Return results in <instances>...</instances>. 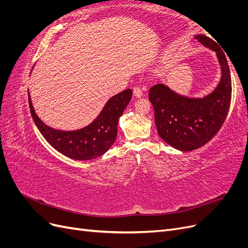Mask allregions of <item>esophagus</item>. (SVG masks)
<instances>
[{"label":"esophagus","instance_id":"1","mask_svg":"<svg viewBox=\"0 0 248 248\" xmlns=\"http://www.w3.org/2000/svg\"><path fill=\"white\" fill-rule=\"evenodd\" d=\"M133 96L136 97V98H140V97L142 96L141 90H140V88H138V87L134 88V89H133Z\"/></svg>","mask_w":248,"mask_h":248}]
</instances>
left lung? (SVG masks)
Returning <instances> with one entry per match:
<instances>
[{"mask_svg":"<svg viewBox=\"0 0 248 248\" xmlns=\"http://www.w3.org/2000/svg\"><path fill=\"white\" fill-rule=\"evenodd\" d=\"M194 38L216 54L221 70L217 87L200 98L179 94L166 84H157L149 91L159 137L183 152L202 147L218 132L227 118L232 97L231 73L223 50L205 35L199 34Z\"/></svg>","mask_w":248,"mask_h":248,"instance_id":"8db88e82","label":"left lung"}]
</instances>
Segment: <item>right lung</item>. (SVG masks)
Returning a JSON list of instances; mask_svg holds the SVG:
<instances>
[{"mask_svg":"<svg viewBox=\"0 0 248 248\" xmlns=\"http://www.w3.org/2000/svg\"><path fill=\"white\" fill-rule=\"evenodd\" d=\"M132 91L124 90L110 97L92 123L77 130H59L43 123L37 116L29 93L30 111L37 128L58 152L74 160H92L106 153L117 137L119 118L131 100Z\"/></svg>","mask_w":248,"mask_h":248,"instance_id":"obj_1","label":"right lung"}]
</instances>
